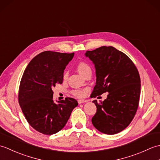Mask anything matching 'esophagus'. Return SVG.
Returning <instances> with one entry per match:
<instances>
[{"label":"esophagus","mask_w":160,"mask_h":160,"mask_svg":"<svg viewBox=\"0 0 160 160\" xmlns=\"http://www.w3.org/2000/svg\"><path fill=\"white\" fill-rule=\"evenodd\" d=\"M87 100H78V102L79 104H82V103H84V102H87Z\"/></svg>","instance_id":"1"}]
</instances>
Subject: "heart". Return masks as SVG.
I'll use <instances>...</instances> for the list:
<instances>
[{"mask_svg":"<svg viewBox=\"0 0 160 160\" xmlns=\"http://www.w3.org/2000/svg\"><path fill=\"white\" fill-rule=\"evenodd\" d=\"M77 69L81 75H82L83 76H85V74L89 71H91V69L90 65L88 63L85 62H80L77 64ZM68 77V72L67 71H64L63 75H62V78L63 80H66ZM71 93H72L73 96L78 97V98H81L84 96V91L82 89H73L71 91Z\"/></svg>","mask_w":160,"mask_h":160,"instance_id":"b5f03b06","label":"heart"}]
</instances>
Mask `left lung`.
I'll return each instance as SVG.
<instances>
[{
    "mask_svg": "<svg viewBox=\"0 0 160 160\" xmlns=\"http://www.w3.org/2000/svg\"><path fill=\"white\" fill-rule=\"evenodd\" d=\"M85 55L93 61L96 84L91 96L96 98L108 93L98 103L92 124L104 134L113 135L123 131L134 118L140 96V77L137 67L123 52L113 47L102 46Z\"/></svg>",
    "mask_w": 160,
    "mask_h": 160,
    "instance_id": "8db88e82",
    "label": "left lung"
}]
</instances>
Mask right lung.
Masks as SVG:
<instances>
[{
	"instance_id": "1",
	"label": "right lung",
	"mask_w": 160,
	"mask_h": 160,
	"mask_svg": "<svg viewBox=\"0 0 160 160\" xmlns=\"http://www.w3.org/2000/svg\"><path fill=\"white\" fill-rule=\"evenodd\" d=\"M73 53L46 51L30 61L24 71L18 91V102L27 121L45 135L60 131L78 102L71 98L54 103L52 89L62 83L64 70Z\"/></svg>"
}]
</instances>
